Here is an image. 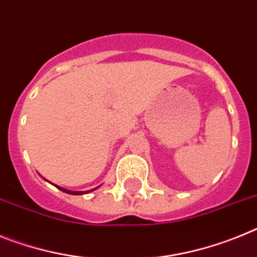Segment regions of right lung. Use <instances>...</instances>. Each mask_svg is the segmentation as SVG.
<instances>
[{
  "mask_svg": "<svg viewBox=\"0 0 257 257\" xmlns=\"http://www.w3.org/2000/svg\"><path fill=\"white\" fill-rule=\"evenodd\" d=\"M58 188L60 190H63V192L68 193V194H83V193H85V192H72V190H67V189H64V188H60V187H58ZM92 190H94V189H92ZM88 192H90V190H88Z\"/></svg>",
  "mask_w": 257,
  "mask_h": 257,
  "instance_id": "obj_1",
  "label": "right lung"
}]
</instances>
